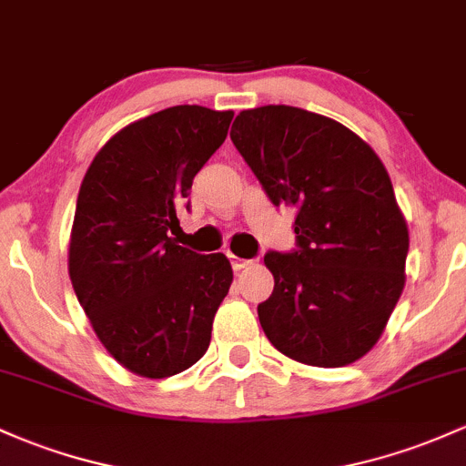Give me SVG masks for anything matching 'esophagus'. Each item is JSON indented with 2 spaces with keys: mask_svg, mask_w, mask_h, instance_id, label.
<instances>
[{
  "mask_svg": "<svg viewBox=\"0 0 466 466\" xmlns=\"http://www.w3.org/2000/svg\"><path fill=\"white\" fill-rule=\"evenodd\" d=\"M228 259H231V267L233 271H242V268H247L248 264L253 262V259H244V258H235V255H228Z\"/></svg>",
  "mask_w": 466,
  "mask_h": 466,
  "instance_id": "obj_1",
  "label": "esophagus"
}]
</instances>
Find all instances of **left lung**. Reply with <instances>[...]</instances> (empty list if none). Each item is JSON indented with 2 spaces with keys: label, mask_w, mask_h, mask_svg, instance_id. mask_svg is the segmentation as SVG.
Listing matches in <instances>:
<instances>
[{
  "label": "left lung",
  "mask_w": 466,
  "mask_h": 466,
  "mask_svg": "<svg viewBox=\"0 0 466 466\" xmlns=\"http://www.w3.org/2000/svg\"><path fill=\"white\" fill-rule=\"evenodd\" d=\"M231 139L275 207L295 208V248L264 255L268 342L311 367L355 362L404 289L409 231L387 168L347 127L284 104L239 113Z\"/></svg>",
  "instance_id": "obj_1"
}]
</instances>
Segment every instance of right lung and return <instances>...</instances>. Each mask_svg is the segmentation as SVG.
Returning <instances> with one entry per match:
<instances>
[{
    "mask_svg": "<svg viewBox=\"0 0 466 466\" xmlns=\"http://www.w3.org/2000/svg\"><path fill=\"white\" fill-rule=\"evenodd\" d=\"M231 119L198 104L148 115L104 144L79 187L68 248L75 295L106 351L144 378L182 373L207 353L233 282L227 255L168 238Z\"/></svg>",
    "mask_w": 466,
    "mask_h": 466,
    "instance_id": "obj_1",
    "label": "right lung"
}]
</instances>
